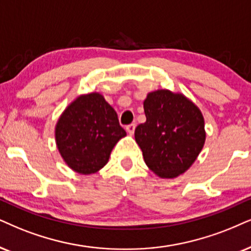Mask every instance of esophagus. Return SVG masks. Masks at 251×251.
Masks as SVG:
<instances>
[{"label": "esophagus", "mask_w": 251, "mask_h": 251, "mask_svg": "<svg viewBox=\"0 0 251 251\" xmlns=\"http://www.w3.org/2000/svg\"><path fill=\"white\" fill-rule=\"evenodd\" d=\"M134 129H135V124H131V125L126 126V132H127L129 135H132L133 133H134Z\"/></svg>", "instance_id": "obj_1"}]
</instances>
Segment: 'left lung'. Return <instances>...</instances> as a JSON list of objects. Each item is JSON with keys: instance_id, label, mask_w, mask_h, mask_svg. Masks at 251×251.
Returning <instances> with one entry per match:
<instances>
[{"instance_id": "left-lung-1", "label": "left lung", "mask_w": 251, "mask_h": 251, "mask_svg": "<svg viewBox=\"0 0 251 251\" xmlns=\"http://www.w3.org/2000/svg\"><path fill=\"white\" fill-rule=\"evenodd\" d=\"M146 122L134 138L145 163L160 178H176L201 154L206 140L201 109L179 91L157 89L144 100Z\"/></svg>"}]
</instances>
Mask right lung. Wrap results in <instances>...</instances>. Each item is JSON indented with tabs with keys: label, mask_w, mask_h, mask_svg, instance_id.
<instances>
[{
	"label": "right lung",
	"mask_w": 251,
	"mask_h": 251,
	"mask_svg": "<svg viewBox=\"0 0 251 251\" xmlns=\"http://www.w3.org/2000/svg\"><path fill=\"white\" fill-rule=\"evenodd\" d=\"M126 136L117 112L102 94L78 95L55 124L56 148L63 162L80 175H93L109 162L117 142Z\"/></svg>",
	"instance_id": "right-lung-1"
}]
</instances>
